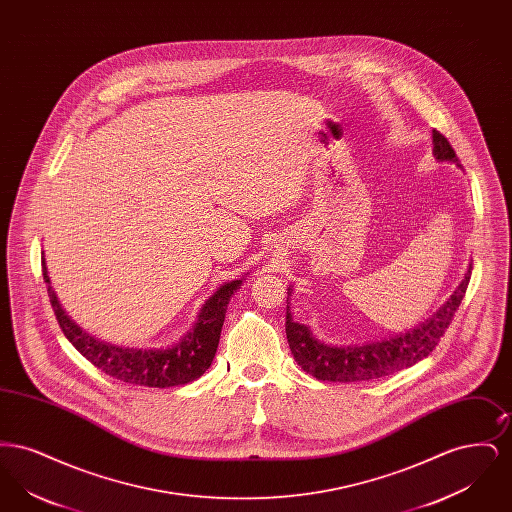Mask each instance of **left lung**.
<instances>
[{
	"label": "left lung",
	"mask_w": 512,
	"mask_h": 512,
	"mask_svg": "<svg viewBox=\"0 0 512 512\" xmlns=\"http://www.w3.org/2000/svg\"><path fill=\"white\" fill-rule=\"evenodd\" d=\"M434 155L439 161H451L457 167H463L449 140L438 130H434ZM470 272L472 267L466 272L457 292L434 317L411 332L365 345H324L313 338L307 326L295 322L290 315V307H286V336L295 363L322 382H370L413 366L436 349L445 330L453 322L468 288Z\"/></svg>",
	"instance_id": "left-lung-1"
}]
</instances>
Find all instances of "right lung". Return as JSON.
I'll list each match as a JSON object with an SVG mask.
<instances>
[{
	"instance_id": "obj_1",
	"label": "right lung",
	"mask_w": 512,
	"mask_h": 512,
	"mask_svg": "<svg viewBox=\"0 0 512 512\" xmlns=\"http://www.w3.org/2000/svg\"><path fill=\"white\" fill-rule=\"evenodd\" d=\"M42 272L44 280L49 282L48 268L44 261ZM240 284L242 280H234L220 286L219 292L205 303L203 311L199 313L194 332H190L178 345L169 349H126L96 340L82 332L73 320L65 315L51 286H48V295L63 334L73 343L76 351L84 355L92 365L132 386L172 388L199 378L213 363L219 347L226 305L232 293L240 288Z\"/></svg>"
}]
</instances>
